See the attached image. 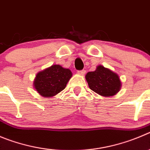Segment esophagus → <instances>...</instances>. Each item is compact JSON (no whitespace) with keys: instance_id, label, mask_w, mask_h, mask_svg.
I'll return each instance as SVG.
<instances>
[{"instance_id":"1","label":"esophagus","mask_w":150,"mask_h":150,"mask_svg":"<svg viewBox=\"0 0 150 150\" xmlns=\"http://www.w3.org/2000/svg\"><path fill=\"white\" fill-rule=\"evenodd\" d=\"M78 73L81 75H84L85 73H86V70H84V69H83V70H80L78 71Z\"/></svg>"}]
</instances>
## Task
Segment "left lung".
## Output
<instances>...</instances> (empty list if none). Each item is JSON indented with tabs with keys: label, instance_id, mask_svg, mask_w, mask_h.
<instances>
[{
	"label": "left lung",
	"instance_id": "8db88e82",
	"mask_svg": "<svg viewBox=\"0 0 150 150\" xmlns=\"http://www.w3.org/2000/svg\"><path fill=\"white\" fill-rule=\"evenodd\" d=\"M85 78L90 89L104 97L115 96L121 87L119 76L101 65L94 72H88Z\"/></svg>",
	"mask_w": 150,
	"mask_h": 150
}]
</instances>
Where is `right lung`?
I'll return each mask as SVG.
<instances>
[{"instance_id":"1","label":"right lung","mask_w":150,"mask_h":150,"mask_svg":"<svg viewBox=\"0 0 150 150\" xmlns=\"http://www.w3.org/2000/svg\"><path fill=\"white\" fill-rule=\"evenodd\" d=\"M72 75L70 69L52 65L36 75L33 85L40 96L52 97L65 89Z\"/></svg>"}]
</instances>
